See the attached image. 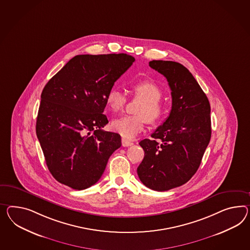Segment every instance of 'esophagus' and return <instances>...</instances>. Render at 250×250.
Segmentation results:
<instances>
[{"instance_id":"1","label":"esophagus","mask_w":250,"mask_h":250,"mask_svg":"<svg viewBox=\"0 0 250 250\" xmlns=\"http://www.w3.org/2000/svg\"><path fill=\"white\" fill-rule=\"evenodd\" d=\"M122 146L123 147H129V146H132L133 145V142L132 141H128L126 139H122Z\"/></svg>"}]
</instances>
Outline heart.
<instances>
[{
	"label": "heart",
	"mask_w": 250,
	"mask_h": 250,
	"mask_svg": "<svg viewBox=\"0 0 250 250\" xmlns=\"http://www.w3.org/2000/svg\"><path fill=\"white\" fill-rule=\"evenodd\" d=\"M135 95L143 100V103L137 110V116H123L111 122V128L125 139H134L143 131L146 119L149 122H157L164 115V107L159 103L162 92L156 84L151 82H140L132 85ZM106 103L113 112H119L125 107L127 99L120 90L112 89L106 97Z\"/></svg>",
	"instance_id": "heart-1"
}]
</instances>
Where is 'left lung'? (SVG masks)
Masks as SVG:
<instances>
[{"label":"left lung","instance_id":"1","mask_svg":"<svg viewBox=\"0 0 250 250\" xmlns=\"http://www.w3.org/2000/svg\"><path fill=\"white\" fill-rule=\"evenodd\" d=\"M148 64L166 77L172 107L152 139L140 142L145 155L137 172L147 188L166 191L185 184L197 172L211 137L210 104L183 65L171 61Z\"/></svg>","mask_w":250,"mask_h":250}]
</instances>
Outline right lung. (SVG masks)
Here are the masks:
<instances>
[{
  "label": "right lung",
  "instance_id": "obj_1",
  "mask_svg": "<svg viewBox=\"0 0 250 250\" xmlns=\"http://www.w3.org/2000/svg\"><path fill=\"white\" fill-rule=\"evenodd\" d=\"M126 53L77 55L45 85L36 134L53 178L82 190L101 179L121 135L104 131L106 97L132 65Z\"/></svg>",
  "mask_w": 250,
  "mask_h": 250
}]
</instances>
